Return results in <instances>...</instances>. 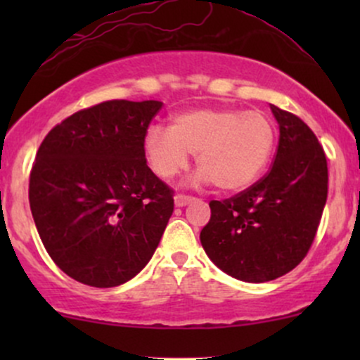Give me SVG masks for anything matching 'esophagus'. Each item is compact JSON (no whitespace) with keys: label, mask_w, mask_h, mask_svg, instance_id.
<instances>
[{"label":"esophagus","mask_w":360,"mask_h":360,"mask_svg":"<svg viewBox=\"0 0 360 360\" xmlns=\"http://www.w3.org/2000/svg\"><path fill=\"white\" fill-rule=\"evenodd\" d=\"M191 201H194V198L193 196H186V194H176L174 196V203H176V206H186V205H189L191 203Z\"/></svg>","instance_id":"esophagus-1"}]
</instances>
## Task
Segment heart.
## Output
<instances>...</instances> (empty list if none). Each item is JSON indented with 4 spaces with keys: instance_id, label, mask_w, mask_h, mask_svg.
<instances>
[{
    "instance_id": "b5f03b06",
    "label": "heart",
    "mask_w": 360,
    "mask_h": 360,
    "mask_svg": "<svg viewBox=\"0 0 360 360\" xmlns=\"http://www.w3.org/2000/svg\"><path fill=\"white\" fill-rule=\"evenodd\" d=\"M274 140V123L262 111L194 108L176 115L169 128H148L143 154L150 171L162 181L181 174L189 154H196L200 179L233 193L262 174Z\"/></svg>"
}]
</instances>
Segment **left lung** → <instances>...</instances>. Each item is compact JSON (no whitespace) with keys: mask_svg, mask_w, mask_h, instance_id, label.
Listing matches in <instances>:
<instances>
[{"mask_svg":"<svg viewBox=\"0 0 360 360\" xmlns=\"http://www.w3.org/2000/svg\"><path fill=\"white\" fill-rule=\"evenodd\" d=\"M279 143L266 176L245 191L210 201L200 240L223 272L245 283L288 274L307 257L328 193L323 147L303 120L271 105Z\"/></svg>","mask_w":360,"mask_h":360,"instance_id":"left-lung-1","label":"left lung"}]
</instances>
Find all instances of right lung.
Segmentation results:
<instances>
[{
  "instance_id": "add662e5",
  "label": "right lung",
  "mask_w": 360,
  "mask_h": 360,
  "mask_svg": "<svg viewBox=\"0 0 360 360\" xmlns=\"http://www.w3.org/2000/svg\"><path fill=\"white\" fill-rule=\"evenodd\" d=\"M160 101L113 100L81 110L40 143L28 200L45 250L94 288L137 276L174 212L172 189L147 166L143 139Z\"/></svg>"
}]
</instances>
